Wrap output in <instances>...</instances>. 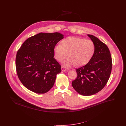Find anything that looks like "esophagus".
<instances>
[{"mask_svg": "<svg viewBox=\"0 0 126 126\" xmlns=\"http://www.w3.org/2000/svg\"><path fill=\"white\" fill-rule=\"evenodd\" d=\"M61 70H62V71L65 72V71H66L68 70V68H66V67H64V66H62V67H61Z\"/></svg>", "mask_w": 126, "mask_h": 126, "instance_id": "obj_1", "label": "esophagus"}]
</instances>
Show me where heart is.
Returning <instances> with one entry per match:
<instances>
[{"label": "heart", "mask_w": 126, "mask_h": 126, "mask_svg": "<svg viewBox=\"0 0 126 126\" xmlns=\"http://www.w3.org/2000/svg\"><path fill=\"white\" fill-rule=\"evenodd\" d=\"M62 44L59 43L55 46V57L57 60L61 61L67 57L68 54L69 58L62 62L67 67L86 65L95 52L94 43L89 39L71 36L64 40Z\"/></svg>", "instance_id": "heart-1"}]
</instances>
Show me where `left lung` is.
Here are the masks:
<instances>
[{
	"label": "left lung",
	"instance_id": "8db88e82",
	"mask_svg": "<svg viewBox=\"0 0 126 126\" xmlns=\"http://www.w3.org/2000/svg\"><path fill=\"white\" fill-rule=\"evenodd\" d=\"M88 36L94 43V53L86 65L76 69L77 78L72 82L74 89L84 96L94 94L102 89L112 69L111 56L107 46L96 37Z\"/></svg>",
	"mask_w": 126,
	"mask_h": 126
}]
</instances>
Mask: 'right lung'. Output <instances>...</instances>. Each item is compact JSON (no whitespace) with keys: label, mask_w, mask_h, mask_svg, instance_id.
<instances>
[{"label":"right lung","mask_w":126,"mask_h":126,"mask_svg":"<svg viewBox=\"0 0 126 126\" xmlns=\"http://www.w3.org/2000/svg\"><path fill=\"white\" fill-rule=\"evenodd\" d=\"M63 38L59 32H41L27 39L17 51L16 59L18 78L28 89L37 94L53 87L61 65L54 58V48Z\"/></svg>","instance_id":"1"}]
</instances>
